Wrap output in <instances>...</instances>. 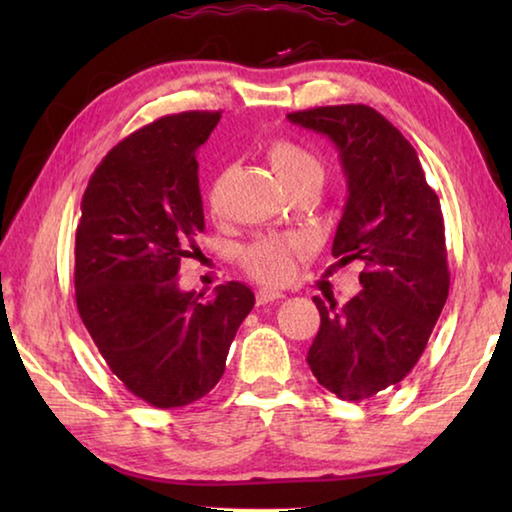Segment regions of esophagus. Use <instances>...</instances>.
Returning <instances> with one entry per match:
<instances>
[{"mask_svg":"<svg viewBox=\"0 0 512 512\" xmlns=\"http://www.w3.org/2000/svg\"><path fill=\"white\" fill-rule=\"evenodd\" d=\"M280 298H284L282 291H273V289H259L257 291V302H259V305H268V302L280 300Z\"/></svg>","mask_w":512,"mask_h":512,"instance_id":"obj_1","label":"esophagus"}]
</instances>
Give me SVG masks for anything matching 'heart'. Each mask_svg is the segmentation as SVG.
I'll list each match as a JSON object with an SVG mask.
<instances>
[{
	"instance_id": "b5f03b06",
	"label": "heart",
	"mask_w": 512,
	"mask_h": 512,
	"mask_svg": "<svg viewBox=\"0 0 512 512\" xmlns=\"http://www.w3.org/2000/svg\"><path fill=\"white\" fill-rule=\"evenodd\" d=\"M266 158L271 162L275 176L280 183L291 189L307 180L323 183V162H320L307 146L291 140H275L268 144ZM221 196V180H214L207 192V203L210 210L219 207ZM307 241L298 235H273L253 241L241 253V264L246 266L250 275H255L259 282L266 284H282L293 275V257L300 250H305Z\"/></svg>"
}]
</instances>
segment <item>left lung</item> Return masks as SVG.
<instances>
[{"label":"left lung","instance_id":"8db88e82","mask_svg":"<svg viewBox=\"0 0 512 512\" xmlns=\"http://www.w3.org/2000/svg\"><path fill=\"white\" fill-rule=\"evenodd\" d=\"M287 119L334 142L348 183L332 255L359 259L363 289L343 307L314 298L320 329L307 363L327 391L361 402L409 375L445 307L443 212L418 153L375 108L325 106Z\"/></svg>","mask_w":512,"mask_h":512}]
</instances>
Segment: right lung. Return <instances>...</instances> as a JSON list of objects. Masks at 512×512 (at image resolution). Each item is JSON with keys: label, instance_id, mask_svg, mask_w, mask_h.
<instances>
[{"label": "right lung", "instance_id": "add662e5", "mask_svg": "<svg viewBox=\"0 0 512 512\" xmlns=\"http://www.w3.org/2000/svg\"><path fill=\"white\" fill-rule=\"evenodd\" d=\"M221 112L167 115L121 140L94 169L76 228V307L108 368L155 409L201 400L255 305L246 284L178 287L205 230L196 151Z\"/></svg>", "mask_w": 512, "mask_h": 512}]
</instances>
